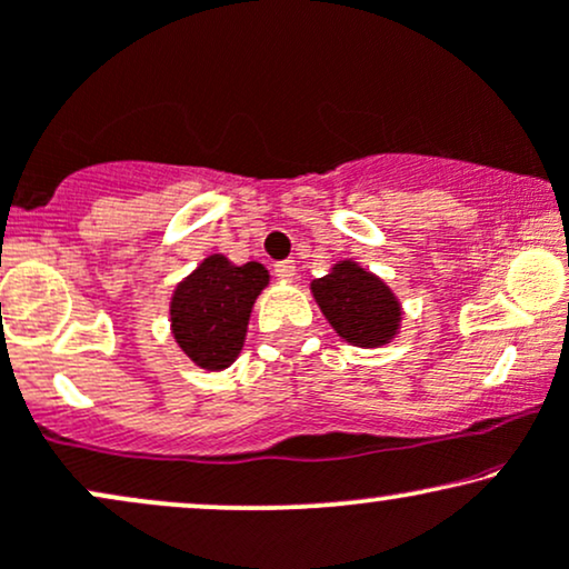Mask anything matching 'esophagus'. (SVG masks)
I'll list each match as a JSON object with an SVG mask.
<instances>
[{"mask_svg": "<svg viewBox=\"0 0 569 569\" xmlns=\"http://www.w3.org/2000/svg\"><path fill=\"white\" fill-rule=\"evenodd\" d=\"M276 276L280 283H293L297 280V262L293 260H283L276 264Z\"/></svg>", "mask_w": 569, "mask_h": 569, "instance_id": "34e87169", "label": "esophagus"}]
</instances>
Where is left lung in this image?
I'll return each instance as SVG.
<instances>
[{
  "mask_svg": "<svg viewBox=\"0 0 569 569\" xmlns=\"http://www.w3.org/2000/svg\"><path fill=\"white\" fill-rule=\"evenodd\" d=\"M320 312L343 341L359 349H380L397 341L405 309L391 286L355 260H338L326 276L309 283Z\"/></svg>",
  "mask_w": 569,
  "mask_h": 569,
  "instance_id": "8db88e82",
  "label": "left lung"
}]
</instances>
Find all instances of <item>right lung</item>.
Returning a JSON list of instances; mask_svg holds the SVG:
<instances>
[{"label": "right lung", "mask_w": 569, "mask_h": 569, "mask_svg": "<svg viewBox=\"0 0 569 569\" xmlns=\"http://www.w3.org/2000/svg\"><path fill=\"white\" fill-rule=\"evenodd\" d=\"M268 286L270 272L262 262L204 257L170 297V333L183 355L207 372L231 368L247 341L254 301Z\"/></svg>", "instance_id": "right-lung-1"}]
</instances>
